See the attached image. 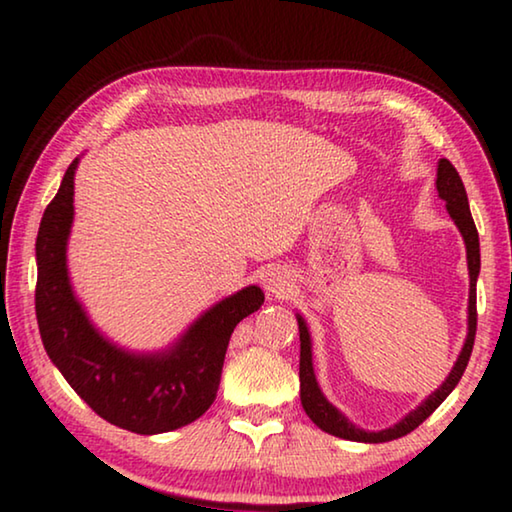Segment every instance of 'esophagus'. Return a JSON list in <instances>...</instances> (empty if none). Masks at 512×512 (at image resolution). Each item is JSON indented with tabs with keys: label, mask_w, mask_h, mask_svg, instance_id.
<instances>
[{
	"label": "esophagus",
	"mask_w": 512,
	"mask_h": 512,
	"mask_svg": "<svg viewBox=\"0 0 512 512\" xmlns=\"http://www.w3.org/2000/svg\"><path fill=\"white\" fill-rule=\"evenodd\" d=\"M262 284L268 296L284 298V293L291 287V277L287 275V271H282V268H268L262 277Z\"/></svg>",
	"instance_id": "esophagus-1"
}]
</instances>
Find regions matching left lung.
<instances>
[{
	"instance_id": "obj_1",
	"label": "left lung",
	"mask_w": 512,
	"mask_h": 512,
	"mask_svg": "<svg viewBox=\"0 0 512 512\" xmlns=\"http://www.w3.org/2000/svg\"><path fill=\"white\" fill-rule=\"evenodd\" d=\"M436 189H438V196L447 203V212H449V216H452V221L456 223L458 232L463 235L465 253H467V271H470V298H467V336H465L461 354H458L454 368L449 370V375L443 384H440L429 397H424V400L415 406L411 413H406L400 422L393 424V427L368 431V429L357 427V424H354L348 415L336 409V406L323 395V391H320L316 372H314V359H311V354L314 352H311V334H309L307 320L300 314H296L298 329H300V402H302V409H305L309 420L314 422L318 429L332 433V436H336V438L354 440V443H388V440L406 436V433H411L415 427H420V424L447 400V395L452 393L458 381H461L463 372L467 368V361H470L474 334H476V277H479V271H481L479 232H476V225L472 221V212H470V203H467L463 180H461V176H458V171L454 169V164L445 158L438 160Z\"/></svg>"
}]
</instances>
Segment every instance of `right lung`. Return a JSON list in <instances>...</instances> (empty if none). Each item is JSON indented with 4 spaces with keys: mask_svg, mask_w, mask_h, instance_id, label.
Segmentation results:
<instances>
[{
    "mask_svg": "<svg viewBox=\"0 0 512 512\" xmlns=\"http://www.w3.org/2000/svg\"><path fill=\"white\" fill-rule=\"evenodd\" d=\"M79 162L67 167L36 239L42 345L67 384L103 420L144 436L180 429L212 406L230 336L237 323L264 305V293L250 284L219 300L164 350L135 352L110 341L92 323L69 280L67 241Z\"/></svg>",
    "mask_w": 512,
    "mask_h": 512,
    "instance_id": "obj_1",
    "label": "right lung"
}]
</instances>
